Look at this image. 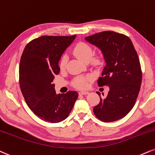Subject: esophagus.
<instances>
[{
  "mask_svg": "<svg viewBox=\"0 0 155 155\" xmlns=\"http://www.w3.org/2000/svg\"><path fill=\"white\" fill-rule=\"evenodd\" d=\"M89 92H87V91H81V92H79V94H83V95H85V94H88Z\"/></svg>",
  "mask_w": 155,
  "mask_h": 155,
  "instance_id": "obj_1",
  "label": "esophagus"
}]
</instances>
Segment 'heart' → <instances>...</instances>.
Instances as JSON below:
<instances>
[{
    "label": "heart",
    "instance_id": "heart-1",
    "mask_svg": "<svg viewBox=\"0 0 155 155\" xmlns=\"http://www.w3.org/2000/svg\"><path fill=\"white\" fill-rule=\"evenodd\" d=\"M73 53L78 58L82 61L84 63H90L93 66H97L100 65L102 61V56L100 54H94L93 48L92 46L85 42H79L73 49ZM68 57L66 55H63L61 57L59 62L60 69L61 71L65 70L66 68ZM92 79L90 76H79L74 81V87L78 89H85L88 84V81Z\"/></svg>",
    "mask_w": 155,
    "mask_h": 155
}]
</instances>
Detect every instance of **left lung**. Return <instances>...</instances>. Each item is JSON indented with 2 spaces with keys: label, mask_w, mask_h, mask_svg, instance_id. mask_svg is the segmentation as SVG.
<instances>
[{
  "label": "left lung",
  "mask_w": 155,
  "mask_h": 155,
  "mask_svg": "<svg viewBox=\"0 0 155 155\" xmlns=\"http://www.w3.org/2000/svg\"><path fill=\"white\" fill-rule=\"evenodd\" d=\"M85 40L102 50L106 66L97 84L110 88L105 99L97 92L100 101L93 112L103 122L118 120L131 111L140 91L142 72L139 56L131 40L124 34L105 31Z\"/></svg>",
  "instance_id": "1"
}]
</instances>
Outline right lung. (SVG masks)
Returning <instances> with one entry per match:
<instances>
[{"label": "right lung", "mask_w": 155, "mask_h": 155, "mask_svg": "<svg viewBox=\"0 0 155 155\" xmlns=\"http://www.w3.org/2000/svg\"><path fill=\"white\" fill-rule=\"evenodd\" d=\"M75 37H37L26 45L20 60L19 85L26 103L38 118L52 124L68 116L79 96L76 91L57 94L53 84L59 60Z\"/></svg>", "instance_id": "add662e5"}]
</instances>
